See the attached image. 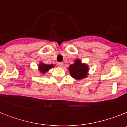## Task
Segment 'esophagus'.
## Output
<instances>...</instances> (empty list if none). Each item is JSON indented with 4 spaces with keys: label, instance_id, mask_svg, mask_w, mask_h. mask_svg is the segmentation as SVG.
Here are the masks:
<instances>
[{
    "label": "esophagus",
    "instance_id": "esophagus-1",
    "mask_svg": "<svg viewBox=\"0 0 127 127\" xmlns=\"http://www.w3.org/2000/svg\"><path fill=\"white\" fill-rule=\"evenodd\" d=\"M57 65H58V66L60 67V68H63V67L64 66V63H62V62L58 63Z\"/></svg>",
    "mask_w": 127,
    "mask_h": 127
}]
</instances>
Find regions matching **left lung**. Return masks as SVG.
I'll return each mask as SVG.
<instances>
[{
    "instance_id": "1",
    "label": "left lung",
    "mask_w": 127,
    "mask_h": 127,
    "mask_svg": "<svg viewBox=\"0 0 127 127\" xmlns=\"http://www.w3.org/2000/svg\"><path fill=\"white\" fill-rule=\"evenodd\" d=\"M69 71L71 77L77 80L86 78L88 75V66L86 64L82 63L80 59H77L75 63L69 67Z\"/></svg>"
}]
</instances>
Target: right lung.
<instances>
[{
	"instance_id": "right-lung-1",
	"label": "right lung",
	"mask_w": 127,
	"mask_h": 127,
	"mask_svg": "<svg viewBox=\"0 0 127 127\" xmlns=\"http://www.w3.org/2000/svg\"><path fill=\"white\" fill-rule=\"evenodd\" d=\"M54 67V65L53 64H44L43 63H40V64L38 66V68H39V70L40 71V72L43 74H45V73H47L48 70L51 69L52 68Z\"/></svg>"
}]
</instances>
